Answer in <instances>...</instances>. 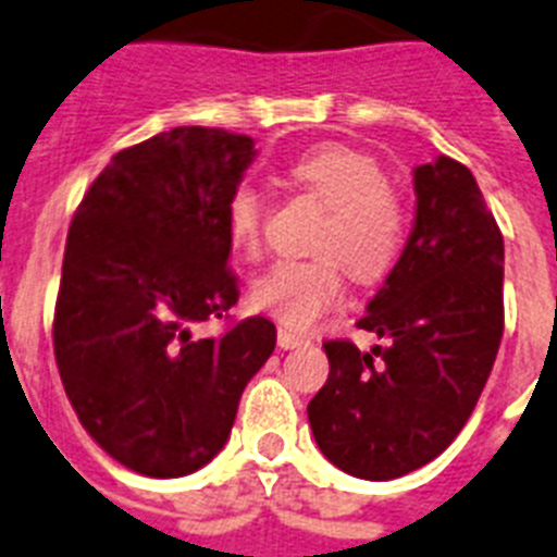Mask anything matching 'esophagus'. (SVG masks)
<instances>
[{
    "instance_id": "34e87169",
    "label": "esophagus",
    "mask_w": 557,
    "mask_h": 557,
    "mask_svg": "<svg viewBox=\"0 0 557 557\" xmlns=\"http://www.w3.org/2000/svg\"><path fill=\"white\" fill-rule=\"evenodd\" d=\"M304 343L301 334L289 332V329H278V346L282 348H298Z\"/></svg>"
}]
</instances>
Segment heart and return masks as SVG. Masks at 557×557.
<instances>
[{
	"mask_svg": "<svg viewBox=\"0 0 557 557\" xmlns=\"http://www.w3.org/2000/svg\"><path fill=\"white\" fill-rule=\"evenodd\" d=\"M287 181L326 209L312 239L314 259L278 262L256 278L250 304L289 329H309L343 298V268L359 284L385 278L405 253L410 214L371 152L323 141L287 164ZM228 239L248 259L262 253L264 206L248 184L225 203Z\"/></svg>",
	"mask_w": 557,
	"mask_h": 557,
	"instance_id": "b5f03b06",
	"label": "heart"
}]
</instances>
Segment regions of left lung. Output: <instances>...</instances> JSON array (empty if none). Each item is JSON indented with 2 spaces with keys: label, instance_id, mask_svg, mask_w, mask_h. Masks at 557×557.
Masks as SVG:
<instances>
[{
  "label": "left lung",
  "instance_id": "obj_1",
  "mask_svg": "<svg viewBox=\"0 0 557 557\" xmlns=\"http://www.w3.org/2000/svg\"><path fill=\"white\" fill-rule=\"evenodd\" d=\"M412 184L405 253L357 323L391 346L323 343L329 379L307 407L323 455L359 480L410 474L455 441L505 329V245L471 170L437 156Z\"/></svg>",
  "mask_w": 557,
  "mask_h": 557
}]
</instances>
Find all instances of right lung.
<instances>
[{"label":"right lung","mask_w":557,"mask_h":557,"mask_svg":"<svg viewBox=\"0 0 557 557\" xmlns=\"http://www.w3.org/2000/svg\"><path fill=\"white\" fill-rule=\"evenodd\" d=\"M253 159L250 136L172 127L116 152L69 225L52 323L63 391L88 435L145 476L203 469L275 348L268 318L191 334L239 298L225 203Z\"/></svg>","instance_id":"obj_1"}]
</instances>
